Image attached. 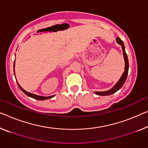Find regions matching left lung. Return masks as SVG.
Returning a JSON list of instances; mask_svg holds the SVG:
<instances>
[{
  "label": "left lung",
  "mask_w": 148,
  "mask_h": 148,
  "mask_svg": "<svg viewBox=\"0 0 148 148\" xmlns=\"http://www.w3.org/2000/svg\"><path fill=\"white\" fill-rule=\"evenodd\" d=\"M116 42L119 44L121 45L122 51H123V56L124 58V61H125V67H124V71L122 74V77H120L119 81L117 82V83L114 86V87L107 91H103V92H99V91H95V93L97 95H100V96H108V95H112L114 93H115L116 91H118L119 89L122 88V86L125 83V81L126 80L127 76H128V68H129V64H128V56H127V54L126 53V51H125V47L124 45L123 41L120 40V38H116Z\"/></svg>",
  "instance_id": "8db88e82"
}]
</instances>
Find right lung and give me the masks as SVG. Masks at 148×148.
Returning <instances> with one entry per match:
<instances>
[{
  "instance_id": "add662e5",
  "label": "right lung",
  "mask_w": 148,
  "mask_h": 148,
  "mask_svg": "<svg viewBox=\"0 0 148 148\" xmlns=\"http://www.w3.org/2000/svg\"><path fill=\"white\" fill-rule=\"evenodd\" d=\"M14 66H15V61L14 62V73L15 74V72H14ZM18 83V87H20V89H21L22 91H23L25 94L26 95H28V97H31V98H33V99H36V100H39V101H44V100H47V99H51V98L53 97L55 95H53V96H49V97H42V96H39V95H35V94H33V93H30V92H28L25 90L24 89H23L21 87H20V85L18 84V83Z\"/></svg>"
}]
</instances>
